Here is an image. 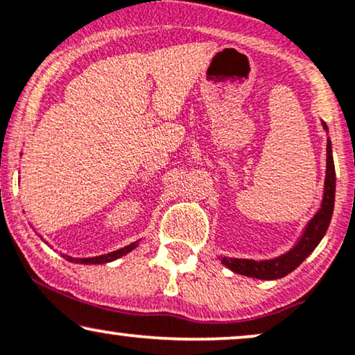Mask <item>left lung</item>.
<instances>
[{"mask_svg": "<svg viewBox=\"0 0 355 355\" xmlns=\"http://www.w3.org/2000/svg\"><path fill=\"white\" fill-rule=\"evenodd\" d=\"M323 128L328 130L327 124L323 123ZM334 189H336V173H334V163L331 155V142L327 144V179H324V193L322 208L317 211V215L312 218L309 226L305 227L304 236L300 237L297 245L291 249L288 254L276 257L273 260H241V259H223L227 268L234 273L252 276L259 279H278L283 278L291 271L297 268L307 257L312 254L318 242L327 232L329 221H331L333 208H334Z\"/></svg>", "mask_w": 355, "mask_h": 355, "instance_id": "left-lung-1", "label": "left lung"}]
</instances>
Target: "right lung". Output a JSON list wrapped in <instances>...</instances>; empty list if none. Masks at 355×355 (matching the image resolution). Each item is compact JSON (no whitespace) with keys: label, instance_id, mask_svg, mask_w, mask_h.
I'll return each mask as SVG.
<instances>
[{"label":"right lung","instance_id":"add662e5","mask_svg":"<svg viewBox=\"0 0 355 355\" xmlns=\"http://www.w3.org/2000/svg\"><path fill=\"white\" fill-rule=\"evenodd\" d=\"M135 247V244H130L128 247H124V249H119V250H114L111 252V254H106V255H100V257H94V259H72V257H66L69 261H77V263H85V265H98V263H106V261H113L116 259H119V257H123L130 252Z\"/></svg>","mask_w":355,"mask_h":355}]
</instances>
